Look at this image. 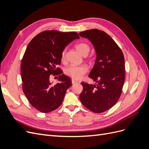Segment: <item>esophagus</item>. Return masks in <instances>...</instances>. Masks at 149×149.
<instances>
[{
    "label": "esophagus",
    "mask_w": 149,
    "mask_h": 149,
    "mask_svg": "<svg viewBox=\"0 0 149 149\" xmlns=\"http://www.w3.org/2000/svg\"><path fill=\"white\" fill-rule=\"evenodd\" d=\"M71 83H72V84H74L77 83H78V81H76V80L74 79H72V80H71Z\"/></svg>",
    "instance_id": "34e87169"
}]
</instances>
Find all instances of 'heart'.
Segmentation results:
<instances>
[{"label": "heart", "mask_w": 149, "mask_h": 149, "mask_svg": "<svg viewBox=\"0 0 149 149\" xmlns=\"http://www.w3.org/2000/svg\"><path fill=\"white\" fill-rule=\"evenodd\" d=\"M76 48L77 50L82 55H87L89 52L90 48L89 46L86 43H79L76 45ZM65 52L62 53V59H64ZM88 71V67L82 65H71L67 67L65 70V73L70 76L71 78L74 79H79L82 77L83 75L84 74Z\"/></svg>", "instance_id": "heart-1"}]
</instances>
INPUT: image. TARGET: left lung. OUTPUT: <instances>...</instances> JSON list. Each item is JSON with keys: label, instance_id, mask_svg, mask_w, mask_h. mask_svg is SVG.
<instances>
[{"label": "left lung", "instance_id": "8db88e82", "mask_svg": "<svg viewBox=\"0 0 149 149\" xmlns=\"http://www.w3.org/2000/svg\"><path fill=\"white\" fill-rule=\"evenodd\" d=\"M79 35L88 38L96 53L89 77L95 81L83 86L79 99L88 109L101 113L114 106L122 93L125 80V63L123 52L110 36L97 29L81 31Z\"/></svg>", "mask_w": 149, "mask_h": 149}]
</instances>
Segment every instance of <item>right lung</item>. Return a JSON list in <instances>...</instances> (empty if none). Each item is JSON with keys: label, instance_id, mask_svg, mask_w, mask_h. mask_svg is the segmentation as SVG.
<instances>
[{"label": "right lung", "instance_id": "right-lung-1", "mask_svg": "<svg viewBox=\"0 0 149 149\" xmlns=\"http://www.w3.org/2000/svg\"><path fill=\"white\" fill-rule=\"evenodd\" d=\"M79 38L74 31L47 30L36 35L28 45L21 64L22 88L30 104L38 111L47 113L61 104L71 82L56 66L60 64L65 48ZM51 74L59 75L60 82L53 85L49 81Z\"/></svg>", "mask_w": 149, "mask_h": 149}]
</instances>
